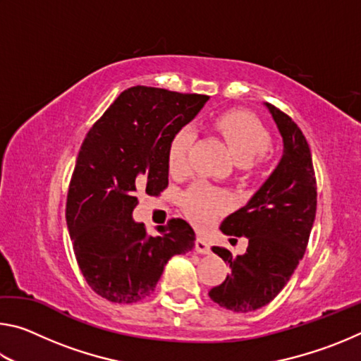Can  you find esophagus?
<instances>
[{
    "label": "esophagus",
    "mask_w": 361,
    "mask_h": 361,
    "mask_svg": "<svg viewBox=\"0 0 361 361\" xmlns=\"http://www.w3.org/2000/svg\"><path fill=\"white\" fill-rule=\"evenodd\" d=\"M194 248H195V252L200 253V255H209L210 253V243L204 240L202 237H197V239H195Z\"/></svg>",
    "instance_id": "esophagus-1"
}]
</instances>
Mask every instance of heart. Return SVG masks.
I'll return each instance as SVG.
<instances>
[{"label": "heart", "mask_w": 361, "mask_h": 361, "mask_svg": "<svg viewBox=\"0 0 361 361\" xmlns=\"http://www.w3.org/2000/svg\"><path fill=\"white\" fill-rule=\"evenodd\" d=\"M215 130L229 146L237 166L245 175H258L267 164L271 135L266 126L245 109H231L216 116ZM194 143V130L183 126L169 142L167 166L170 173H185L189 167V152ZM183 209L197 226H209L229 210L231 195L207 183H195L183 194Z\"/></svg>", "instance_id": "b5f03b06"}]
</instances>
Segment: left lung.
Here are the masks:
<instances>
[{
	"label": "left lung",
	"mask_w": 361,
	"mask_h": 361,
	"mask_svg": "<svg viewBox=\"0 0 361 361\" xmlns=\"http://www.w3.org/2000/svg\"><path fill=\"white\" fill-rule=\"evenodd\" d=\"M283 138V156L252 200L224 218L223 234L248 239L245 255L213 247L231 276L213 286V302L232 312H252L272 301L307 248L317 212V180L304 133L288 114L266 103Z\"/></svg>",
	"instance_id": "1"
}]
</instances>
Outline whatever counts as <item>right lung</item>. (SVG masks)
<instances>
[{"instance_id":"obj_1","label":"right lung","mask_w":361,"mask_h":361,"mask_svg":"<svg viewBox=\"0 0 361 361\" xmlns=\"http://www.w3.org/2000/svg\"><path fill=\"white\" fill-rule=\"evenodd\" d=\"M209 100L200 94L133 85L90 127L66 195V224L85 282L116 304L138 302L154 291L167 261L194 247L185 219L172 218L152 237L132 219L143 189L169 186L167 148Z\"/></svg>"}]
</instances>
